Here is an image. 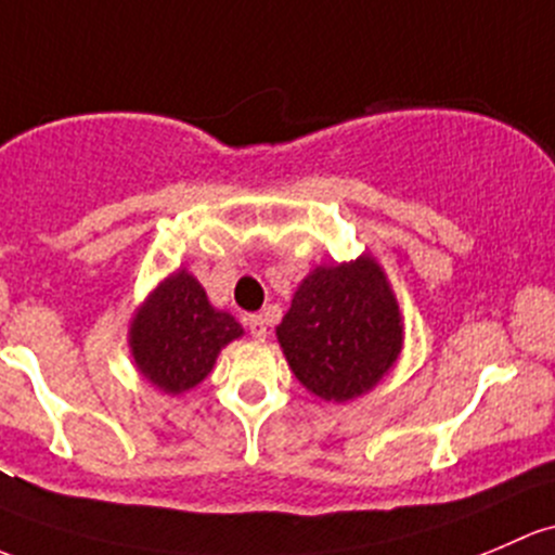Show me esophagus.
<instances>
[{"label": "esophagus", "instance_id": "obj_1", "mask_svg": "<svg viewBox=\"0 0 555 555\" xmlns=\"http://www.w3.org/2000/svg\"><path fill=\"white\" fill-rule=\"evenodd\" d=\"M247 326H249V335H253L255 340H266V337H268V324H266V319L260 317V313H253V317H247Z\"/></svg>", "mask_w": 555, "mask_h": 555}]
</instances>
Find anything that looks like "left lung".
Wrapping results in <instances>:
<instances>
[{
  "instance_id": "obj_1",
  "label": "left lung",
  "mask_w": 555,
  "mask_h": 555,
  "mask_svg": "<svg viewBox=\"0 0 555 555\" xmlns=\"http://www.w3.org/2000/svg\"><path fill=\"white\" fill-rule=\"evenodd\" d=\"M289 370L324 401H351L388 375L404 346L399 302L372 255L319 266L276 326Z\"/></svg>"
}]
</instances>
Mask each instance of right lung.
<instances>
[{"label": "right lung", "instance_id": "1", "mask_svg": "<svg viewBox=\"0 0 555 555\" xmlns=\"http://www.w3.org/2000/svg\"><path fill=\"white\" fill-rule=\"evenodd\" d=\"M231 313L218 311L185 268L145 297L130 324V351L140 375L165 393H183L212 372L220 348L242 337Z\"/></svg>", "mask_w": 555, "mask_h": 555}]
</instances>
